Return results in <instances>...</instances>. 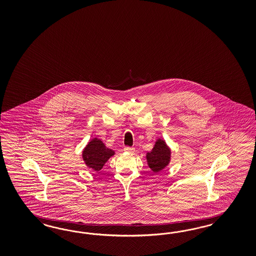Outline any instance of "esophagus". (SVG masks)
<instances>
[{"instance_id": "esophagus-1", "label": "esophagus", "mask_w": 256, "mask_h": 256, "mask_svg": "<svg viewBox=\"0 0 256 256\" xmlns=\"http://www.w3.org/2000/svg\"><path fill=\"white\" fill-rule=\"evenodd\" d=\"M124 151L126 152H128V153H133L135 151V148H130V146H124Z\"/></svg>"}]
</instances>
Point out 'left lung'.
<instances>
[{
  "label": "left lung",
  "instance_id": "1",
  "mask_svg": "<svg viewBox=\"0 0 256 256\" xmlns=\"http://www.w3.org/2000/svg\"><path fill=\"white\" fill-rule=\"evenodd\" d=\"M148 164L153 172H158L167 166L170 160V149L166 146L164 140H158L151 152L148 153Z\"/></svg>",
  "mask_w": 256,
  "mask_h": 256
}]
</instances>
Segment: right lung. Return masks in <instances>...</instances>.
Listing matches in <instances>:
<instances>
[{
  "mask_svg": "<svg viewBox=\"0 0 256 256\" xmlns=\"http://www.w3.org/2000/svg\"><path fill=\"white\" fill-rule=\"evenodd\" d=\"M114 154V152L112 149L106 148L100 140L96 138L87 144L84 150L82 158L88 167L98 172Z\"/></svg>",
  "mask_w": 256,
  "mask_h": 256,
  "instance_id": "add662e5",
  "label": "right lung"
}]
</instances>
